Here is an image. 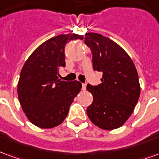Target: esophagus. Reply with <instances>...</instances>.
Wrapping results in <instances>:
<instances>
[{
  "mask_svg": "<svg viewBox=\"0 0 159 159\" xmlns=\"http://www.w3.org/2000/svg\"><path fill=\"white\" fill-rule=\"evenodd\" d=\"M86 89H87V84L83 83V90H86Z\"/></svg>",
  "mask_w": 159,
  "mask_h": 159,
  "instance_id": "obj_1",
  "label": "esophagus"
}]
</instances>
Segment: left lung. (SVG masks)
Listing matches in <instances>:
<instances>
[{
  "label": "left lung",
  "instance_id": "8db88e82",
  "mask_svg": "<svg viewBox=\"0 0 159 159\" xmlns=\"http://www.w3.org/2000/svg\"><path fill=\"white\" fill-rule=\"evenodd\" d=\"M84 43L93 55V70L103 72L100 84H88L93 101L89 118L103 130H114L126 121L140 97L138 74L132 60L121 47L96 33L85 34Z\"/></svg>",
  "mask_w": 159,
  "mask_h": 159
}]
</instances>
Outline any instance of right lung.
I'll return each instance as SVG.
<instances>
[{
    "instance_id": "right-lung-1",
    "label": "right lung",
    "mask_w": 159,
    "mask_h": 159,
    "mask_svg": "<svg viewBox=\"0 0 159 159\" xmlns=\"http://www.w3.org/2000/svg\"><path fill=\"white\" fill-rule=\"evenodd\" d=\"M76 34H60L43 42L23 65L17 84L18 99L31 123L40 128H53L67 116L70 104L81 91L78 81L59 79V70L66 66L65 46Z\"/></svg>"
}]
</instances>
